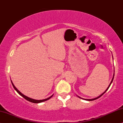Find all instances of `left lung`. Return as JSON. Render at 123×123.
<instances>
[{
	"label": "left lung",
	"instance_id": "left-lung-1",
	"mask_svg": "<svg viewBox=\"0 0 123 123\" xmlns=\"http://www.w3.org/2000/svg\"><path fill=\"white\" fill-rule=\"evenodd\" d=\"M114 72H115V71H114ZM114 75H115V73L113 74V78H112V80H111V83H110V85H109V86L108 87V88H107V89H106V90L105 91H104L103 93L102 94H101L100 95V96H98V97H97V98H91V99H86V98H80V97H79V96H78L79 98H82V99H84V100H87V101H92V100H96V99H97V98H99L100 97H101V96H102L103 95V94L105 93V92L107 91V90H108V88H109V87H110V86H111V84H112V81H113V78H114Z\"/></svg>",
	"mask_w": 123,
	"mask_h": 123
}]
</instances>
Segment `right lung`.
Segmentation results:
<instances>
[{
  "label": "right lung",
  "instance_id": "add662e5",
  "mask_svg": "<svg viewBox=\"0 0 123 123\" xmlns=\"http://www.w3.org/2000/svg\"><path fill=\"white\" fill-rule=\"evenodd\" d=\"M11 83H12V84L13 87L14 88V89H15V90H16V91L18 93H19L20 95V96H22L23 98H24L25 100H27L30 101V102L34 103H42V102H43V101H45L47 100H48V99H49V98H52V96H53V95H52V96H51L50 97H49V98H45V99H43V100H35V99H33V98H28V97L25 96V95H23V94L21 93V92H20L18 90V89L16 88V87H15V86H14V84H13V83H12V80H11Z\"/></svg>",
  "mask_w": 123,
  "mask_h": 123
}]
</instances>
